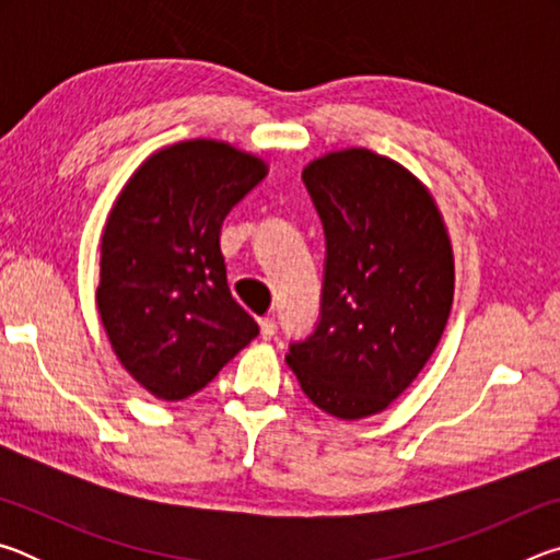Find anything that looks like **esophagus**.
I'll use <instances>...</instances> for the list:
<instances>
[{
  "label": "esophagus",
  "mask_w": 560,
  "mask_h": 560,
  "mask_svg": "<svg viewBox=\"0 0 560 560\" xmlns=\"http://www.w3.org/2000/svg\"><path fill=\"white\" fill-rule=\"evenodd\" d=\"M259 334L264 340L277 336V324H273V318H259Z\"/></svg>",
  "instance_id": "1"
}]
</instances>
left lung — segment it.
Here are the masks:
<instances>
[{
  "instance_id": "8db88e82",
  "label": "left lung",
  "mask_w": 560,
  "mask_h": 560,
  "mask_svg": "<svg viewBox=\"0 0 560 560\" xmlns=\"http://www.w3.org/2000/svg\"><path fill=\"white\" fill-rule=\"evenodd\" d=\"M326 230L320 320L287 363L318 410L363 420L428 365L454 299V252L432 192L397 160L343 148L303 167Z\"/></svg>"
}]
</instances>
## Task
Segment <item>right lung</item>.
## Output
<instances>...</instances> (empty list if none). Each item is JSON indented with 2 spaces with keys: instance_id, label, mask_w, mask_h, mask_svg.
Listing matches in <instances>:
<instances>
[{
  "instance_id": "add662e5",
  "label": "right lung",
  "mask_w": 560,
  "mask_h": 560,
  "mask_svg": "<svg viewBox=\"0 0 560 560\" xmlns=\"http://www.w3.org/2000/svg\"><path fill=\"white\" fill-rule=\"evenodd\" d=\"M267 175V160L226 140H179L148 155L110 207L98 316L120 365L158 400L202 390L259 334L226 287L220 234Z\"/></svg>"
}]
</instances>
